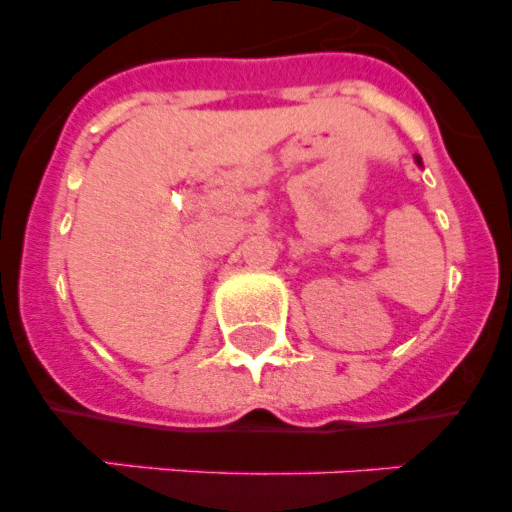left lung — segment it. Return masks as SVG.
<instances>
[{
	"instance_id": "obj_1",
	"label": "left lung",
	"mask_w": 512,
	"mask_h": 512,
	"mask_svg": "<svg viewBox=\"0 0 512 512\" xmlns=\"http://www.w3.org/2000/svg\"><path fill=\"white\" fill-rule=\"evenodd\" d=\"M415 164H418V166H423V164H420V156H415Z\"/></svg>"
}]
</instances>
